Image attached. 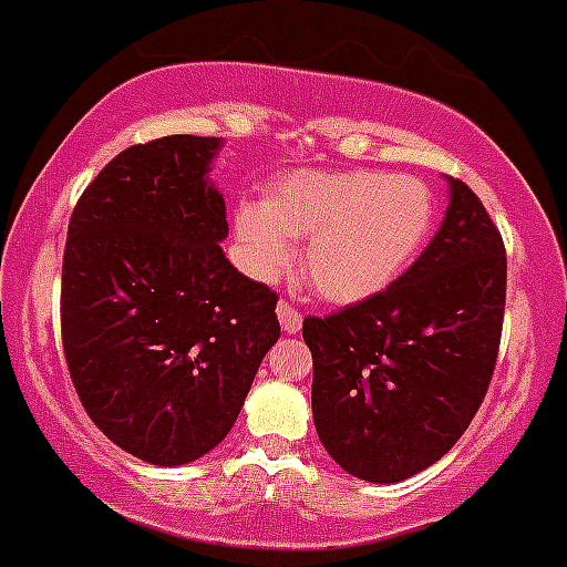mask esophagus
Here are the masks:
<instances>
[{"label":"esophagus","instance_id":"obj_1","mask_svg":"<svg viewBox=\"0 0 567 567\" xmlns=\"http://www.w3.org/2000/svg\"><path fill=\"white\" fill-rule=\"evenodd\" d=\"M275 311H278V320H280V326H284V331H287V334H298L300 326H303V318L298 315V309H292L287 300H280L278 309Z\"/></svg>","mask_w":567,"mask_h":567}]
</instances>
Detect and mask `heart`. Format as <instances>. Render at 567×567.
<instances>
[{
	"label": "heart",
	"mask_w": 567,
	"mask_h": 567,
	"mask_svg": "<svg viewBox=\"0 0 567 567\" xmlns=\"http://www.w3.org/2000/svg\"><path fill=\"white\" fill-rule=\"evenodd\" d=\"M435 216L433 190L415 176L300 171L275 182L264 205H238L233 221L252 278H280L292 264V238H306V287L348 306L391 287L427 247Z\"/></svg>",
	"instance_id": "heart-1"
}]
</instances>
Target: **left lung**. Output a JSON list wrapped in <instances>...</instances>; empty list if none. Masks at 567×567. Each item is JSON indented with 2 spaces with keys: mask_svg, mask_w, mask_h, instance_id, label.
<instances>
[{
  "mask_svg": "<svg viewBox=\"0 0 567 567\" xmlns=\"http://www.w3.org/2000/svg\"><path fill=\"white\" fill-rule=\"evenodd\" d=\"M503 306L501 230L475 190L450 179L444 221L404 275L303 320L326 453L368 484H396L444 458L489 391Z\"/></svg>",
  "mask_w": 567,
  "mask_h": 567,
  "instance_id": "left-lung-1",
  "label": "left lung"
}]
</instances>
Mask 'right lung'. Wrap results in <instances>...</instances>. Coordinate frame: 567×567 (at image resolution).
Instances as JSON below:
<instances>
[{
	"label": "right lung",
	"instance_id": "1",
	"mask_svg": "<svg viewBox=\"0 0 567 567\" xmlns=\"http://www.w3.org/2000/svg\"><path fill=\"white\" fill-rule=\"evenodd\" d=\"M219 137L121 152L78 199L61 269V340L83 410L134 458L182 466L236 424L278 342V295L225 258Z\"/></svg>",
	"mask_w": 567,
	"mask_h": 567
}]
</instances>
